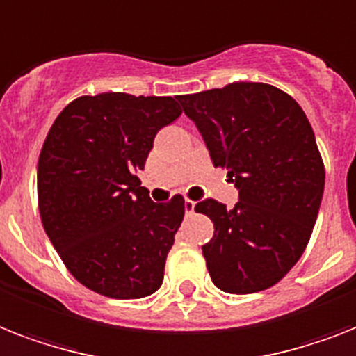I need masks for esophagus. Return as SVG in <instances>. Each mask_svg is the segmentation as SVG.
Returning a JSON list of instances; mask_svg holds the SVG:
<instances>
[{
	"instance_id": "1",
	"label": "esophagus",
	"mask_w": 356,
	"mask_h": 356,
	"mask_svg": "<svg viewBox=\"0 0 356 356\" xmlns=\"http://www.w3.org/2000/svg\"><path fill=\"white\" fill-rule=\"evenodd\" d=\"M184 210H186V216H192L193 210H195V201H192V199H184Z\"/></svg>"
}]
</instances>
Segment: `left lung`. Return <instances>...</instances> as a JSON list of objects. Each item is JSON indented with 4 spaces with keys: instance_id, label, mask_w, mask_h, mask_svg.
Segmentation results:
<instances>
[{
    "instance_id": "left-lung-1",
    "label": "left lung",
    "mask_w": 356,
    "mask_h": 356,
    "mask_svg": "<svg viewBox=\"0 0 356 356\" xmlns=\"http://www.w3.org/2000/svg\"><path fill=\"white\" fill-rule=\"evenodd\" d=\"M216 168L239 188L227 210L207 199L195 212L212 219L203 256L213 285L230 294L273 287L302 258L322 203L325 168L298 102L261 82L179 95Z\"/></svg>"
}]
</instances>
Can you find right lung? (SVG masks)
Listing matches in <instances>:
<instances>
[{"mask_svg":"<svg viewBox=\"0 0 356 356\" xmlns=\"http://www.w3.org/2000/svg\"><path fill=\"white\" fill-rule=\"evenodd\" d=\"M181 113L172 97L83 95L49 129L38 159L40 218L83 287L117 300L161 287L184 199L153 203L135 172Z\"/></svg>","mask_w":356,"mask_h":356,"instance_id":"obj_1","label":"right lung"}]
</instances>
